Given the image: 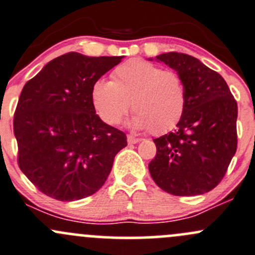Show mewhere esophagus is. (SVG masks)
<instances>
[{
	"mask_svg": "<svg viewBox=\"0 0 255 255\" xmlns=\"http://www.w3.org/2000/svg\"><path fill=\"white\" fill-rule=\"evenodd\" d=\"M140 141H141V138L135 137V136H132V135L128 136V143H137V142H140Z\"/></svg>",
	"mask_w": 255,
	"mask_h": 255,
	"instance_id": "obj_1",
	"label": "esophagus"
}]
</instances>
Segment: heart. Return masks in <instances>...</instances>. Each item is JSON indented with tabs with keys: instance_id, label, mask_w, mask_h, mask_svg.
Returning a JSON list of instances; mask_svg holds the SVG:
<instances>
[{
	"instance_id": "obj_1",
	"label": "heart",
	"mask_w": 255,
	"mask_h": 255,
	"mask_svg": "<svg viewBox=\"0 0 255 255\" xmlns=\"http://www.w3.org/2000/svg\"><path fill=\"white\" fill-rule=\"evenodd\" d=\"M113 81L98 80L92 88V103L98 117L108 125H118L132 108L130 125L149 128L161 135L175 128L186 107L182 77L173 71L142 59L123 62L113 72Z\"/></svg>"
}]
</instances>
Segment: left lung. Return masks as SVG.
Returning <instances> with one entry per match:
<instances>
[{"label": "left lung", "mask_w": 255, "mask_h": 255, "mask_svg": "<svg viewBox=\"0 0 255 255\" xmlns=\"http://www.w3.org/2000/svg\"><path fill=\"white\" fill-rule=\"evenodd\" d=\"M156 60L182 77L186 107L177 128L153 140L149 174L172 195L205 194L221 182L237 149V102L222 76L194 56L166 52Z\"/></svg>", "instance_id": "8db88e82"}]
</instances>
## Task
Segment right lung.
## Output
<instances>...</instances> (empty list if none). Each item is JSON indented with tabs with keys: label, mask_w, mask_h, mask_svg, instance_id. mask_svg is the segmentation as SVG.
Returning <instances> with one entry per match:
<instances>
[{
	"label": "right lung",
	"mask_w": 255,
	"mask_h": 255,
	"mask_svg": "<svg viewBox=\"0 0 255 255\" xmlns=\"http://www.w3.org/2000/svg\"><path fill=\"white\" fill-rule=\"evenodd\" d=\"M123 57L67 52L23 87L13 119L18 164L50 198L75 201L98 191L128 145L127 135L102 122L92 103L94 83Z\"/></svg>",
	"instance_id": "right-lung-1"
}]
</instances>
